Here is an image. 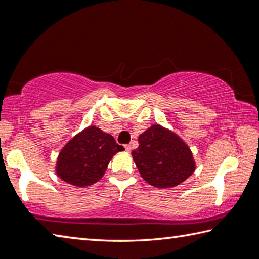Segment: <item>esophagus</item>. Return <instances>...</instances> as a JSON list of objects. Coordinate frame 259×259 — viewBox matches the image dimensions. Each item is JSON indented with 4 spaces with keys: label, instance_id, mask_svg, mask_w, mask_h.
Listing matches in <instances>:
<instances>
[{
    "label": "esophagus",
    "instance_id": "esophagus-1",
    "mask_svg": "<svg viewBox=\"0 0 259 259\" xmlns=\"http://www.w3.org/2000/svg\"><path fill=\"white\" fill-rule=\"evenodd\" d=\"M124 148H125L126 152H130L131 151V145H129V144H128V145H124Z\"/></svg>",
    "mask_w": 259,
    "mask_h": 259
}]
</instances>
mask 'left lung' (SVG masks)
<instances>
[{
  "label": "left lung",
  "mask_w": 259,
  "mask_h": 259,
  "mask_svg": "<svg viewBox=\"0 0 259 259\" xmlns=\"http://www.w3.org/2000/svg\"><path fill=\"white\" fill-rule=\"evenodd\" d=\"M138 143L133 157L138 171L150 185L174 187L194 172L195 163L190 148L163 126L152 125L139 136Z\"/></svg>",
  "instance_id": "left-lung-1"
}]
</instances>
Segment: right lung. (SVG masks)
<instances>
[{"label": "right lung", "instance_id": "1", "mask_svg": "<svg viewBox=\"0 0 259 259\" xmlns=\"http://www.w3.org/2000/svg\"><path fill=\"white\" fill-rule=\"evenodd\" d=\"M123 150L113 136L94 125L88 126L60 151L57 175L77 187L91 185L103 177L113 155Z\"/></svg>", "mask_w": 259, "mask_h": 259}]
</instances>
